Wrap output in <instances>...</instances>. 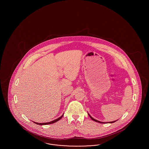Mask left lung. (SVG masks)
Here are the masks:
<instances>
[{
	"label": "left lung",
	"instance_id": "8db88e82",
	"mask_svg": "<svg viewBox=\"0 0 149 149\" xmlns=\"http://www.w3.org/2000/svg\"><path fill=\"white\" fill-rule=\"evenodd\" d=\"M88 115H89V116L93 120V121H95V122H98V123H113V122H116V121H117V120H116V121H112V122H101V121H98V120H95V118H93V117H91V116L89 114V113H88Z\"/></svg>",
	"mask_w": 149,
	"mask_h": 149
}]
</instances>
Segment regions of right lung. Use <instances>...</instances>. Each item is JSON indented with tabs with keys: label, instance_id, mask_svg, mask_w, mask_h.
<instances>
[{
	"label": "right lung",
	"instance_id": "right-lung-1",
	"mask_svg": "<svg viewBox=\"0 0 149 149\" xmlns=\"http://www.w3.org/2000/svg\"><path fill=\"white\" fill-rule=\"evenodd\" d=\"M63 115H64V113H63V115H62L61 117H59V118H57V119L54 120V121H51V122H45V123H38V122H34V123H35L36 124L39 125H50V124H52V123H55V122L59 121V120H61V118H62V117H63Z\"/></svg>",
	"mask_w": 149,
	"mask_h": 149
}]
</instances>
